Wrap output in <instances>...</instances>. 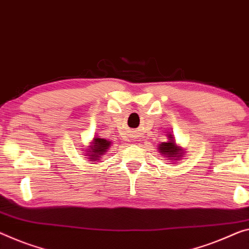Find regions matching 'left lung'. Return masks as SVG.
Listing matches in <instances>:
<instances>
[{
  "label": "left lung",
  "instance_id": "obj_1",
  "mask_svg": "<svg viewBox=\"0 0 249 249\" xmlns=\"http://www.w3.org/2000/svg\"><path fill=\"white\" fill-rule=\"evenodd\" d=\"M168 140L161 142L158 146V150L160 155H162L168 158V160H173V161H178L180 160L183 156H185V151L180 146H177L175 141V137L171 133L167 135Z\"/></svg>",
  "mask_w": 249,
  "mask_h": 249
}]
</instances>
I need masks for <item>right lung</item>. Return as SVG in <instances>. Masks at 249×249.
Returning <instances> with one entry per match:
<instances>
[{
  "label": "right lung",
  "instance_id": "obj_1",
  "mask_svg": "<svg viewBox=\"0 0 249 249\" xmlns=\"http://www.w3.org/2000/svg\"><path fill=\"white\" fill-rule=\"evenodd\" d=\"M111 146V141L101 137H94L90 142V148L87 149L86 155L88 159L91 161H98L108 151V149Z\"/></svg>",
  "mask_w": 249,
  "mask_h": 249
}]
</instances>
